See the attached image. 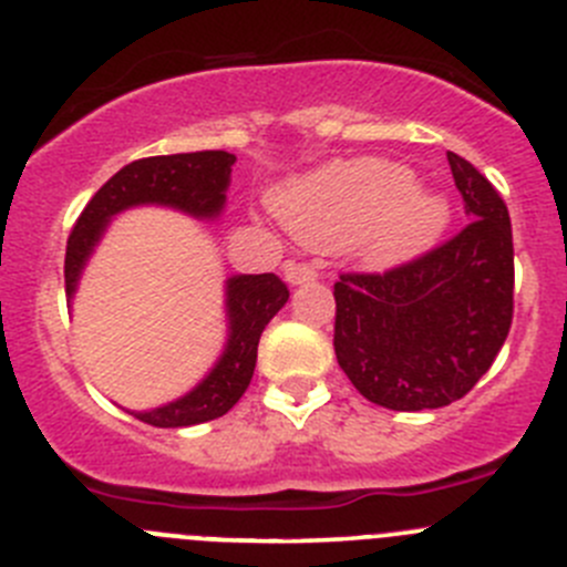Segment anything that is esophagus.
I'll return each mask as SVG.
<instances>
[{"instance_id":"esophagus-1","label":"esophagus","mask_w":567,"mask_h":567,"mask_svg":"<svg viewBox=\"0 0 567 567\" xmlns=\"http://www.w3.org/2000/svg\"><path fill=\"white\" fill-rule=\"evenodd\" d=\"M316 277H318V271L310 266V262H296V260H290L288 266H285V279H288L290 285L312 282V279H316Z\"/></svg>"}]
</instances>
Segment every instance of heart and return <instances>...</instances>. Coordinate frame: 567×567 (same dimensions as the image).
Here are the masks:
<instances>
[{
    "instance_id": "b5f03b06",
    "label": "heart",
    "mask_w": 567,
    "mask_h": 567,
    "mask_svg": "<svg viewBox=\"0 0 567 567\" xmlns=\"http://www.w3.org/2000/svg\"><path fill=\"white\" fill-rule=\"evenodd\" d=\"M274 207L296 238L318 249L351 244L371 268L423 255L449 221L441 196L412 188L406 168L377 157L332 163L279 190Z\"/></svg>"
}]
</instances>
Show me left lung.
<instances>
[{
	"mask_svg": "<svg viewBox=\"0 0 567 567\" xmlns=\"http://www.w3.org/2000/svg\"><path fill=\"white\" fill-rule=\"evenodd\" d=\"M471 218L452 240L384 274L334 282V354L368 401L437 410L487 373L513 323V224L498 190L449 152Z\"/></svg>",
	"mask_w": 567,
	"mask_h": 567,
	"instance_id": "obj_1",
	"label": "left lung"
}]
</instances>
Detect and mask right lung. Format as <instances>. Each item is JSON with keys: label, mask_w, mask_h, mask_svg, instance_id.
Masks as SVG:
<instances>
[{"label": "right lung", "mask_w": 567, "mask_h": 567, "mask_svg": "<svg viewBox=\"0 0 567 567\" xmlns=\"http://www.w3.org/2000/svg\"><path fill=\"white\" fill-rule=\"evenodd\" d=\"M235 155L229 152H188V155L144 157L107 179L93 194L76 218L65 246V296H74L80 274L93 246L107 229L110 218L137 205H163L194 218L221 216L227 202L229 174ZM290 290L277 274H240L227 279L229 334L213 371L183 399L168 401L155 410L132 412L137 421L177 430L213 421L238 404L255 373L257 343L266 323L288 301Z\"/></svg>", "instance_id": "right-lung-1"}]
</instances>
